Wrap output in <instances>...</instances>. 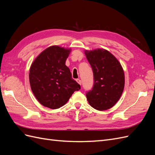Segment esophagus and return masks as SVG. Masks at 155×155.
<instances>
[{
    "mask_svg": "<svg viewBox=\"0 0 155 155\" xmlns=\"http://www.w3.org/2000/svg\"><path fill=\"white\" fill-rule=\"evenodd\" d=\"M76 81L79 84V85H81V83H82V82H81V79H76Z\"/></svg>",
    "mask_w": 155,
    "mask_h": 155,
    "instance_id": "esophagus-1",
    "label": "esophagus"
}]
</instances>
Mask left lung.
Returning a JSON list of instances; mask_svg holds the SVG:
<instances>
[{"label": "left lung", "instance_id": "obj_1", "mask_svg": "<svg viewBox=\"0 0 155 155\" xmlns=\"http://www.w3.org/2000/svg\"><path fill=\"white\" fill-rule=\"evenodd\" d=\"M85 54L94 74L92 90L86 94L88 104L98 110L110 109L124 91V69L115 56L107 50H86Z\"/></svg>", "mask_w": 155, "mask_h": 155}]
</instances>
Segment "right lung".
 <instances>
[{"label": "right lung", "mask_w": 155, "mask_h": 155, "mask_svg": "<svg viewBox=\"0 0 155 155\" xmlns=\"http://www.w3.org/2000/svg\"><path fill=\"white\" fill-rule=\"evenodd\" d=\"M70 51V48L51 46L32 63L29 73L30 87L42 105L59 109L67 104L75 91L81 88L65 64Z\"/></svg>", "instance_id": "right-lung-1"}]
</instances>
